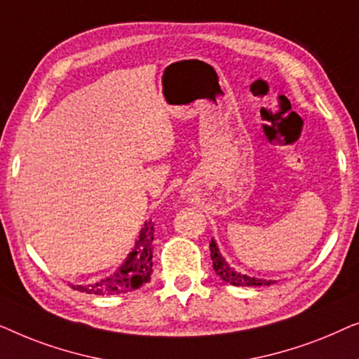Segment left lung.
I'll list each match as a JSON object with an SVG mask.
<instances>
[{
	"label": "left lung",
	"instance_id": "1",
	"mask_svg": "<svg viewBox=\"0 0 359 359\" xmlns=\"http://www.w3.org/2000/svg\"><path fill=\"white\" fill-rule=\"evenodd\" d=\"M210 258H212V266L214 271L217 276L222 279V281L232 284V286H269V284H274L276 281H266V279H257V278H250L247 274L237 273L233 271V268H230L225 259L220 257L217 245H215L214 238L210 240Z\"/></svg>",
	"mask_w": 359,
	"mask_h": 359
}]
</instances>
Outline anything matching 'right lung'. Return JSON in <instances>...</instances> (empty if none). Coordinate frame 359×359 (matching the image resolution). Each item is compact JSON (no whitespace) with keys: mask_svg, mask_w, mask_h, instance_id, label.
<instances>
[{"mask_svg":"<svg viewBox=\"0 0 359 359\" xmlns=\"http://www.w3.org/2000/svg\"><path fill=\"white\" fill-rule=\"evenodd\" d=\"M154 224L147 222L142 229V233L137 240L135 248L132 250L129 257L117 273L111 274L109 278L101 279V281L86 284V286H72L73 289L86 294H96V296H109V294H126L135 289H140L144 284L150 281L151 273H154Z\"/></svg>","mask_w":359,"mask_h":359,"instance_id":"obj_1","label":"right lung"}]
</instances>
